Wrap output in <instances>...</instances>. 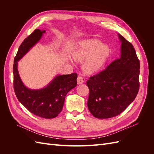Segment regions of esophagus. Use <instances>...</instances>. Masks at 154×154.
I'll return each mask as SVG.
<instances>
[{
    "instance_id": "obj_1",
    "label": "esophagus",
    "mask_w": 154,
    "mask_h": 154,
    "mask_svg": "<svg viewBox=\"0 0 154 154\" xmlns=\"http://www.w3.org/2000/svg\"><path fill=\"white\" fill-rule=\"evenodd\" d=\"M84 82V80H83V78L81 76V75H79L77 78V83L78 84H82V83H83Z\"/></svg>"
}]
</instances>
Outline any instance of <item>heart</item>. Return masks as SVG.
<instances>
[{
  "mask_svg": "<svg viewBox=\"0 0 154 154\" xmlns=\"http://www.w3.org/2000/svg\"><path fill=\"white\" fill-rule=\"evenodd\" d=\"M110 53L106 45H102L98 40L84 41L79 46L74 57L78 60L86 59L83 69L87 72H93L101 67Z\"/></svg>",
  "mask_w": 154,
  "mask_h": 154,
  "instance_id": "b5f03b06",
  "label": "heart"
}]
</instances>
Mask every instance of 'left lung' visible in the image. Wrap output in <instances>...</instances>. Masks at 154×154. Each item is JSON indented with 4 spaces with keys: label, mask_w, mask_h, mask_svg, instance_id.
<instances>
[{
    "label": "left lung",
    "mask_w": 154,
    "mask_h": 154,
    "mask_svg": "<svg viewBox=\"0 0 154 154\" xmlns=\"http://www.w3.org/2000/svg\"><path fill=\"white\" fill-rule=\"evenodd\" d=\"M121 57L89 78L87 106L95 118L107 119L123 112L139 89L140 62L133 45L119 34Z\"/></svg>",
    "instance_id": "obj_1"
}]
</instances>
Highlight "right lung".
<instances>
[{
  "label": "right lung",
  "mask_w": 154,
  "mask_h": 154,
  "mask_svg": "<svg viewBox=\"0 0 154 154\" xmlns=\"http://www.w3.org/2000/svg\"><path fill=\"white\" fill-rule=\"evenodd\" d=\"M45 31L35 29L22 42L14 59L13 88L17 99L30 112L42 118H54L62 110L67 93L77 85V74L55 77L42 89L31 90L23 84L18 74L17 62L38 42Z\"/></svg>",
  "instance_id": "obj_1"
}]
</instances>
